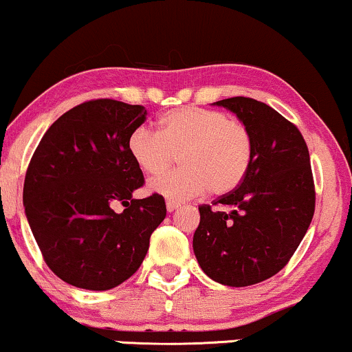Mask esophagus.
<instances>
[{
    "mask_svg": "<svg viewBox=\"0 0 352 352\" xmlns=\"http://www.w3.org/2000/svg\"><path fill=\"white\" fill-rule=\"evenodd\" d=\"M165 206H167V211H168V213H173V211H175L177 208H179L180 203L172 201V200H167V203H165Z\"/></svg>",
    "mask_w": 352,
    "mask_h": 352,
    "instance_id": "34e87169",
    "label": "esophagus"
}]
</instances>
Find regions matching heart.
I'll return each instance as SVG.
<instances>
[{
    "instance_id": "b5f03b06",
    "label": "heart",
    "mask_w": 352,
    "mask_h": 352,
    "mask_svg": "<svg viewBox=\"0 0 352 352\" xmlns=\"http://www.w3.org/2000/svg\"><path fill=\"white\" fill-rule=\"evenodd\" d=\"M128 152L149 177L168 170L179 155L182 168L151 182L149 190L180 203L206 190L219 197L238 188L251 168L254 141L248 126L228 114L184 107L160 118L159 134L134 129Z\"/></svg>"
}]
</instances>
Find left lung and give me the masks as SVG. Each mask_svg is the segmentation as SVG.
Listing matches in <instances>:
<instances>
[{
  "label": "left lung",
  "mask_w": 352,
  "mask_h": 352,
  "mask_svg": "<svg viewBox=\"0 0 352 352\" xmlns=\"http://www.w3.org/2000/svg\"><path fill=\"white\" fill-rule=\"evenodd\" d=\"M214 104L251 131L254 157L243 184L221 195L213 211L201 205L193 252L214 282L248 287L282 270L315 213V184L307 142L295 124L262 101L234 96Z\"/></svg>",
  "instance_id": "8db88e82"
}]
</instances>
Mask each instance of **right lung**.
Listing matches in <instances>:
<instances>
[{"mask_svg": "<svg viewBox=\"0 0 352 352\" xmlns=\"http://www.w3.org/2000/svg\"><path fill=\"white\" fill-rule=\"evenodd\" d=\"M146 114L141 104L85 101L50 126L29 162L23 200L34 239L49 269L78 289L128 280L167 214L162 195L133 198L144 175L128 138ZM114 201L126 206L122 214Z\"/></svg>", "mask_w": 352, "mask_h": 352, "instance_id": "add662e5", "label": "right lung"}]
</instances>
